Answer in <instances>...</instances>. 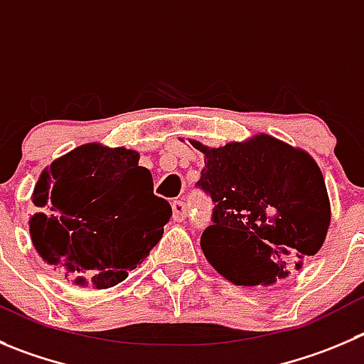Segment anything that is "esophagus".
<instances>
[{"label":"esophagus","mask_w":364,"mask_h":364,"mask_svg":"<svg viewBox=\"0 0 364 364\" xmlns=\"http://www.w3.org/2000/svg\"><path fill=\"white\" fill-rule=\"evenodd\" d=\"M171 210H173V220L175 221H184L186 216H188V207L182 200H175L171 203Z\"/></svg>","instance_id":"1"}]
</instances>
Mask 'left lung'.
Instances as JSON below:
<instances>
[{"instance_id": "1", "label": "left lung", "mask_w": 364, "mask_h": 364, "mask_svg": "<svg viewBox=\"0 0 364 364\" xmlns=\"http://www.w3.org/2000/svg\"><path fill=\"white\" fill-rule=\"evenodd\" d=\"M189 143L203 154L198 188L214 202L200 247L220 275L237 286H269L320 250L331 202L306 150L268 134L220 148Z\"/></svg>"}]
</instances>
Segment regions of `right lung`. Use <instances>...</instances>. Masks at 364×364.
I'll return each instance as SVG.
<instances>
[{"mask_svg":"<svg viewBox=\"0 0 364 364\" xmlns=\"http://www.w3.org/2000/svg\"><path fill=\"white\" fill-rule=\"evenodd\" d=\"M30 236L44 262L73 284L107 289L128 277L161 241L171 205L127 148L87 143L43 169Z\"/></svg>","mask_w":364,"mask_h":364,"instance_id":"add662e5","label":"right lung"}]
</instances>
